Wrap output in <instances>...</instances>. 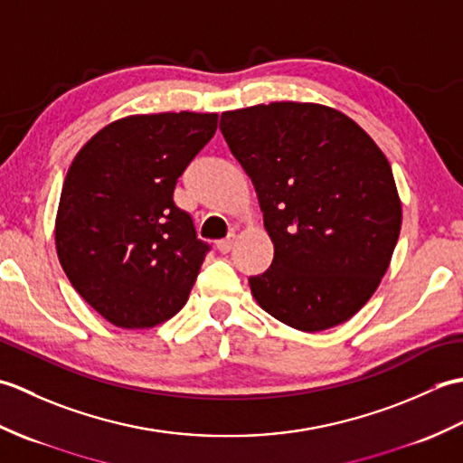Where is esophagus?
Here are the masks:
<instances>
[{
    "label": "esophagus",
    "instance_id": "esophagus-1",
    "mask_svg": "<svg viewBox=\"0 0 463 463\" xmlns=\"http://www.w3.org/2000/svg\"><path fill=\"white\" fill-rule=\"evenodd\" d=\"M234 247V237H229V239H224V241H219L216 242V249H219V252H222V254H226V252H231V249Z\"/></svg>",
    "mask_w": 463,
    "mask_h": 463
}]
</instances>
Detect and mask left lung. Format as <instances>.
I'll use <instances>...</instances> for the list:
<instances>
[{"label": "left lung", "mask_w": 463, "mask_h": 463, "mask_svg": "<svg viewBox=\"0 0 463 463\" xmlns=\"http://www.w3.org/2000/svg\"><path fill=\"white\" fill-rule=\"evenodd\" d=\"M221 131L274 244L270 269L249 280L254 300L300 332L350 320L380 287L402 229L386 155L356 121L320 103L224 111Z\"/></svg>", "instance_id": "8db88e82"}]
</instances>
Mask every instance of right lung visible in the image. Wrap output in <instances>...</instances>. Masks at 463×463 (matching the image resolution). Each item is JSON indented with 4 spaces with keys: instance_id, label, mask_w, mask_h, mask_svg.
Masks as SVG:
<instances>
[{
    "instance_id": "obj_1",
    "label": "right lung",
    "mask_w": 463,
    "mask_h": 463,
    "mask_svg": "<svg viewBox=\"0 0 463 463\" xmlns=\"http://www.w3.org/2000/svg\"><path fill=\"white\" fill-rule=\"evenodd\" d=\"M216 121L191 111L127 115L97 131L69 166L57 257L80 297L117 328H153L189 300L209 247L173 191Z\"/></svg>"
}]
</instances>
